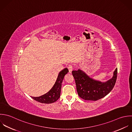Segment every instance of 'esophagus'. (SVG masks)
<instances>
[{"label":"esophagus","mask_w":132,"mask_h":132,"mask_svg":"<svg viewBox=\"0 0 132 132\" xmlns=\"http://www.w3.org/2000/svg\"><path fill=\"white\" fill-rule=\"evenodd\" d=\"M68 70H69V72L70 73H71V72H72V69H73L72 65H71V64L69 65L68 66Z\"/></svg>","instance_id":"obj_1"}]
</instances>
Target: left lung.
Masks as SVG:
<instances>
[{"instance_id":"obj_1","label":"left lung","mask_w":132,"mask_h":132,"mask_svg":"<svg viewBox=\"0 0 132 132\" xmlns=\"http://www.w3.org/2000/svg\"><path fill=\"white\" fill-rule=\"evenodd\" d=\"M72 74L79 97L85 100L97 101L109 94L114 88L117 77V68L114 72L113 78L106 82L94 80L80 69L72 71Z\"/></svg>"}]
</instances>
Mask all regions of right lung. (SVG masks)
I'll list each match as a JSON object with an SVG mask.
<instances>
[{"label": "right lung", "instance_id": "add662e5", "mask_svg": "<svg viewBox=\"0 0 132 132\" xmlns=\"http://www.w3.org/2000/svg\"><path fill=\"white\" fill-rule=\"evenodd\" d=\"M69 72L68 69L65 68L60 72L57 80L52 88L46 94L38 97H32L34 100L40 103L49 104L56 101L60 97L62 83L64 76Z\"/></svg>", "mask_w": 132, "mask_h": 132}]
</instances>
